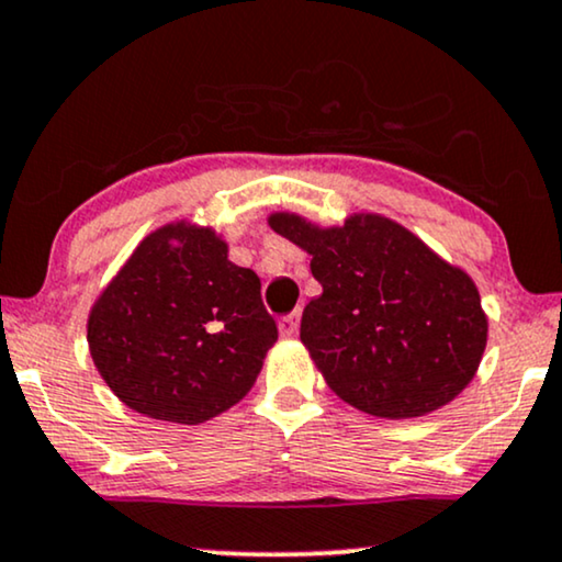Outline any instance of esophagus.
I'll use <instances>...</instances> for the list:
<instances>
[{"label": "esophagus", "instance_id": "1", "mask_svg": "<svg viewBox=\"0 0 562 562\" xmlns=\"http://www.w3.org/2000/svg\"><path fill=\"white\" fill-rule=\"evenodd\" d=\"M299 317H302V312L296 310V312H291V315L279 319V330L283 338H294V335L299 333Z\"/></svg>", "mask_w": 562, "mask_h": 562}]
</instances>
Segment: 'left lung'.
Listing matches in <instances>:
<instances>
[{
	"label": "left lung",
	"instance_id": "8db88e82",
	"mask_svg": "<svg viewBox=\"0 0 562 562\" xmlns=\"http://www.w3.org/2000/svg\"><path fill=\"white\" fill-rule=\"evenodd\" d=\"M268 224L312 255L323 294L304 307L299 338L340 400L403 420L439 411L472 382L487 317L462 268L379 214L317 227L279 211Z\"/></svg>",
	"mask_w": 562,
	"mask_h": 562
}]
</instances>
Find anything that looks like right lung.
Masks as SVG:
<instances>
[{"mask_svg":"<svg viewBox=\"0 0 562 562\" xmlns=\"http://www.w3.org/2000/svg\"><path fill=\"white\" fill-rule=\"evenodd\" d=\"M260 279L211 227L172 222L138 243L87 319L113 395L155 420L199 426L239 403L276 344Z\"/></svg>","mask_w":562,"mask_h":562,"instance_id":"add662e5","label":"right lung"}]
</instances>
